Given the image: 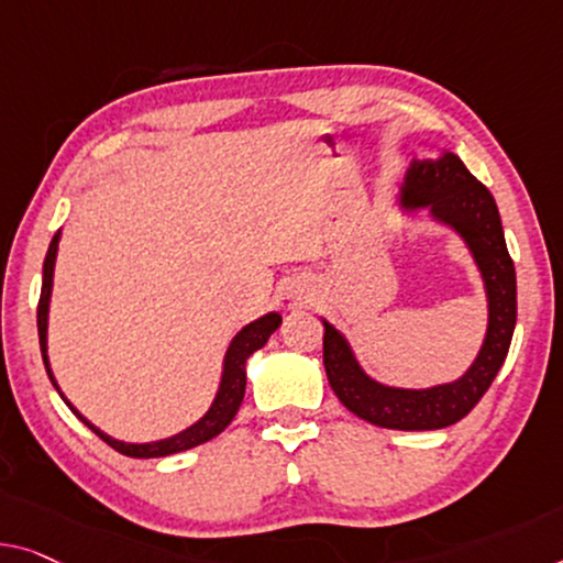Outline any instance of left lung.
<instances>
[{
  "mask_svg": "<svg viewBox=\"0 0 563 563\" xmlns=\"http://www.w3.org/2000/svg\"><path fill=\"white\" fill-rule=\"evenodd\" d=\"M407 207H430L463 234L481 265L490 300V325L481 356L455 384L409 391L368 379L351 356L341 333L325 323L323 364L331 389L356 417L389 430H442L463 419L490 389L516 329V267L508 255L496 199L465 169L457 156L415 164L405 184Z\"/></svg>",
  "mask_w": 563,
  "mask_h": 563,
  "instance_id": "8db88e82",
  "label": "left lung"
}]
</instances>
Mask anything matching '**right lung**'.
<instances>
[{
    "instance_id": "1",
    "label": "right lung",
    "mask_w": 563,
    "mask_h": 563,
    "mask_svg": "<svg viewBox=\"0 0 563 563\" xmlns=\"http://www.w3.org/2000/svg\"><path fill=\"white\" fill-rule=\"evenodd\" d=\"M57 238H60V234H55L53 242H49L47 255H45V265H42V290H40V303H37V333H40L42 362H45L47 376H49V382H53V384H55V379H53V372H49L45 349H47V303H49V288H53V267H55V253H57ZM280 323H283V318L278 313H267V316L260 318V321L245 325V329L234 335L232 346L228 351V358H224L222 387H220V394H217L212 409H209V412L201 417L195 427H189V430L176 434V438L162 440V442H148V444L119 442V440L108 438V434H103L100 430H96V427L90 424L88 419L78 412V409H73V405L63 397V394H60V397L65 399V405L70 407L73 412L78 415L82 422H86L90 430L98 434L100 440H103L106 444H111L113 450H119L121 455H129V457H164V455H174V452L197 448V444L217 438V434H220L224 427L232 422L234 415H238V409L242 405V397H245V382H247L245 362H247V356L253 354V351L263 349L265 341L271 339L275 331H278ZM55 389H57V384H55ZM57 391H60V389H57Z\"/></svg>"
}]
</instances>
